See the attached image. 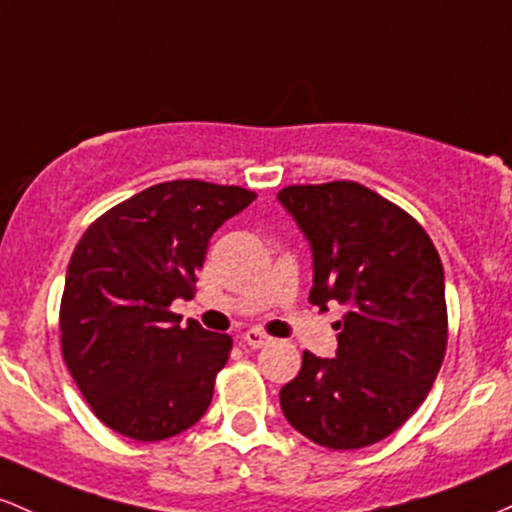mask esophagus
I'll return each instance as SVG.
<instances>
[{"label":"esophagus","mask_w":512,"mask_h":512,"mask_svg":"<svg viewBox=\"0 0 512 512\" xmlns=\"http://www.w3.org/2000/svg\"><path fill=\"white\" fill-rule=\"evenodd\" d=\"M241 341L251 348H263L266 343H271V336H268V333H263L261 329H249L244 336H241Z\"/></svg>","instance_id":"1"}]
</instances>
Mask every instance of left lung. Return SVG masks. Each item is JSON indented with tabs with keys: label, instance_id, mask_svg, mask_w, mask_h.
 I'll list each match as a JSON object with an SVG mask.
<instances>
[{
	"label": "left lung",
	"instance_id": "8db88e82",
	"mask_svg": "<svg viewBox=\"0 0 512 512\" xmlns=\"http://www.w3.org/2000/svg\"><path fill=\"white\" fill-rule=\"evenodd\" d=\"M278 200L312 244L309 302L348 309L336 321V358L304 350L280 406L321 447L375 445L423 404L445 358L438 249L409 212L355 181L295 183Z\"/></svg>",
	"mask_w": 512,
	"mask_h": 512
}]
</instances>
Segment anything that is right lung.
<instances>
[{
  "label": "right lung",
  "mask_w": 512,
  "mask_h": 512,
  "mask_svg": "<svg viewBox=\"0 0 512 512\" xmlns=\"http://www.w3.org/2000/svg\"><path fill=\"white\" fill-rule=\"evenodd\" d=\"M254 191L198 179L164 181L91 222L67 266L60 346L101 423L125 438H174L208 411L232 336L181 326L212 232Z\"/></svg>",
  "instance_id": "1"
}]
</instances>
